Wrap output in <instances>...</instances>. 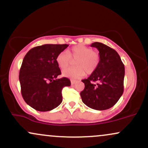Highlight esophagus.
Here are the masks:
<instances>
[{"instance_id":"1","label":"esophagus","mask_w":148,"mask_h":148,"mask_svg":"<svg viewBox=\"0 0 148 148\" xmlns=\"http://www.w3.org/2000/svg\"><path fill=\"white\" fill-rule=\"evenodd\" d=\"M76 82H77V81H76V80H73V79L71 80V84H72V85L75 84Z\"/></svg>"}]
</instances>
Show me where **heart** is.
I'll list each match as a JSON object with an SVG mask.
<instances>
[{"label":"heart","instance_id":"heart-1","mask_svg":"<svg viewBox=\"0 0 148 148\" xmlns=\"http://www.w3.org/2000/svg\"><path fill=\"white\" fill-rule=\"evenodd\" d=\"M72 60L76 61L77 67L63 69L62 74L70 79H80L86 75V72L91 74L95 72L100 62V55L90 47L77 45L71 48L69 53L67 51L59 53L56 62L61 69H64L72 63Z\"/></svg>","mask_w":148,"mask_h":148}]
</instances>
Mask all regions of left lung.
I'll return each mask as SVG.
<instances>
[{"instance_id":"8db88e82","label":"left lung","mask_w":148,"mask_h":148,"mask_svg":"<svg viewBox=\"0 0 148 148\" xmlns=\"http://www.w3.org/2000/svg\"><path fill=\"white\" fill-rule=\"evenodd\" d=\"M90 46L99 51L100 62L95 72L81 81L85 88L80 95L86 106L103 111L114 106L123 95L125 66L114 49L100 42H94ZM95 81L98 84H93Z\"/></svg>"}]
</instances>
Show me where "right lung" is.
<instances>
[{
	"instance_id": "1",
	"label": "right lung",
	"mask_w": 148,
	"mask_h": 148,
	"mask_svg": "<svg viewBox=\"0 0 148 148\" xmlns=\"http://www.w3.org/2000/svg\"><path fill=\"white\" fill-rule=\"evenodd\" d=\"M67 45H44L26 53L19 71L21 95L27 104L39 111H49L62 101V90L70 86V80L61 74L56 62L59 53Z\"/></svg>"
}]
</instances>
